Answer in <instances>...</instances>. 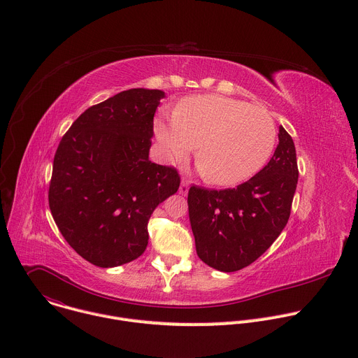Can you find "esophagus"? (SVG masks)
<instances>
[{"instance_id":"esophagus-1","label":"esophagus","mask_w":358,"mask_h":358,"mask_svg":"<svg viewBox=\"0 0 358 358\" xmlns=\"http://www.w3.org/2000/svg\"><path fill=\"white\" fill-rule=\"evenodd\" d=\"M188 189H189V181L188 180H182L181 185H180V194L181 195H187Z\"/></svg>"}]
</instances>
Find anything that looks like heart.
Returning a JSON list of instances; mask_svg holds the SVG:
<instances>
[{"mask_svg": "<svg viewBox=\"0 0 358 358\" xmlns=\"http://www.w3.org/2000/svg\"><path fill=\"white\" fill-rule=\"evenodd\" d=\"M155 133L170 162L184 159L198 145L199 174L221 187L238 185L262 170L278 136L265 109L218 94L182 99L174 115L156 119Z\"/></svg>", "mask_w": 358, "mask_h": 358, "instance_id": "heart-1", "label": "heart"}]
</instances>
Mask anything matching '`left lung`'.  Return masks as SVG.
<instances>
[{"label":"left lung","mask_w":358,"mask_h":358,"mask_svg":"<svg viewBox=\"0 0 358 358\" xmlns=\"http://www.w3.org/2000/svg\"><path fill=\"white\" fill-rule=\"evenodd\" d=\"M269 163L236 188L188 191V215L202 262L235 272L257 261L276 241L290 217L299 170L289 133L279 127Z\"/></svg>","instance_id":"8db88e82"}]
</instances>
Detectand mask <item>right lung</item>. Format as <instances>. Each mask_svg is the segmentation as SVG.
Wrapping results in <instances>:
<instances>
[{
  "label": "right lung",
  "instance_id": "right-lung-1",
  "mask_svg": "<svg viewBox=\"0 0 358 358\" xmlns=\"http://www.w3.org/2000/svg\"><path fill=\"white\" fill-rule=\"evenodd\" d=\"M163 90L129 89L85 110L62 137L49 208L66 242L87 262L115 268L148 243V220L176 194L174 167L148 160Z\"/></svg>",
  "mask_w": 358,
  "mask_h": 358
}]
</instances>
